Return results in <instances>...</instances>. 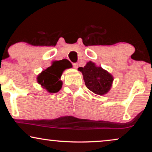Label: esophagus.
Segmentation results:
<instances>
[{"label":"esophagus","instance_id":"34e87169","mask_svg":"<svg viewBox=\"0 0 152 152\" xmlns=\"http://www.w3.org/2000/svg\"><path fill=\"white\" fill-rule=\"evenodd\" d=\"M72 66H73V67L75 68V69H77V68H78L79 64L77 63H73V64H72Z\"/></svg>","mask_w":152,"mask_h":152}]
</instances>
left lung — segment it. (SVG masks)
I'll list each match as a JSON object with an SVG mask.
<instances>
[{
	"label": "left lung",
	"instance_id": "left-lung-1",
	"mask_svg": "<svg viewBox=\"0 0 152 152\" xmlns=\"http://www.w3.org/2000/svg\"><path fill=\"white\" fill-rule=\"evenodd\" d=\"M82 72L85 85L95 94L102 95L110 90L113 77L107 70L97 67L95 64L89 61L84 68H78Z\"/></svg>",
	"mask_w": 152,
	"mask_h": 152
}]
</instances>
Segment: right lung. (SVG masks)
<instances>
[{
  "instance_id": "add662e5",
  "label": "right lung",
  "mask_w": 152,
  "mask_h": 152,
  "mask_svg": "<svg viewBox=\"0 0 152 152\" xmlns=\"http://www.w3.org/2000/svg\"><path fill=\"white\" fill-rule=\"evenodd\" d=\"M64 62L55 61L39 75L37 80L43 88L50 93H57L61 88L62 82L59 80L62 72L64 70Z\"/></svg>"
}]
</instances>
